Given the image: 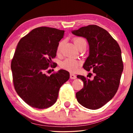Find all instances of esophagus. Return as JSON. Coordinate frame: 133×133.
Segmentation results:
<instances>
[{
    "label": "esophagus",
    "mask_w": 133,
    "mask_h": 133,
    "mask_svg": "<svg viewBox=\"0 0 133 133\" xmlns=\"http://www.w3.org/2000/svg\"><path fill=\"white\" fill-rule=\"evenodd\" d=\"M70 77L71 79H76V76L75 75H74L73 73H70Z\"/></svg>",
    "instance_id": "34e87169"
}]
</instances>
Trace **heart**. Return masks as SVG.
I'll list each match as a JSON object with an SVG mask.
<instances>
[{"label": "heart", "instance_id": "obj_1", "mask_svg": "<svg viewBox=\"0 0 133 133\" xmlns=\"http://www.w3.org/2000/svg\"><path fill=\"white\" fill-rule=\"evenodd\" d=\"M74 43L77 49H79L80 47L87 45L86 40L82 37H75L73 39ZM63 41H61L58 43L57 48V53L59 54L61 53L62 47L63 46ZM78 66H79V62L74 58H68L64 60L61 63V67L66 70L70 71H75L77 70Z\"/></svg>", "mask_w": 133, "mask_h": 133}]
</instances>
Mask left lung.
Instances as JSON below:
<instances>
[{
  "instance_id": "obj_1",
  "label": "left lung",
  "mask_w": 133,
  "mask_h": 133,
  "mask_svg": "<svg viewBox=\"0 0 133 133\" xmlns=\"http://www.w3.org/2000/svg\"><path fill=\"white\" fill-rule=\"evenodd\" d=\"M71 32L87 39L89 55L83 67L89 71L92 69L94 73L91 80L77 76L84 87L76 93V98L83 107L98 109L111 100L118 89L123 70L120 48L107 30L97 25L82 27Z\"/></svg>"
}]
</instances>
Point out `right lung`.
<instances>
[{
	"label": "right lung",
	"instance_id": "add662e5",
	"mask_svg": "<svg viewBox=\"0 0 133 133\" xmlns=\"http://www.w3.org/2000/svg\"><path fill=\"white\" fill-rule=\"evenodd\" d=\"M64 34L49 27H40L31 30L18 43L11 63L13 84L18 95L30 106L44 109L57 101L58 91L69 79L65 70L47 76L51 58L57 53L58 42Z\"/></svg>",
	"mask_w": 133,
	"mask_h": 133
}]
</instances>
